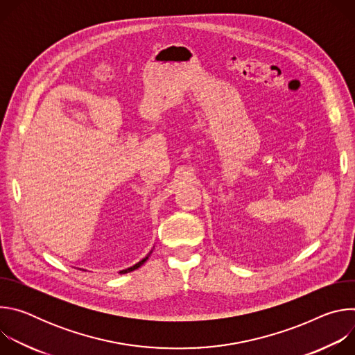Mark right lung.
<instances>
[{
    "label": "right lung",
    "mask_w": 355,
    "mask_h": 355,
    "mask_svg": "<svg viewBox=\"0 0 355 355\" xmlns=\"http://www.w3.org/2000/svg\"><path fill=\"white\" fill-rule=\"evenodd\" d=\"M144 261H146V259H143V260H141V261H139V263H137V264H136V266H133V267H130V268H126V270H123V271H121V272H119V274H126V272H130V271H133V270H136V268H139V267H140V266H141V264H143V263H144Z\"/></svg>",
    "instance_id": "right-lung-1"
}]
</instances>
